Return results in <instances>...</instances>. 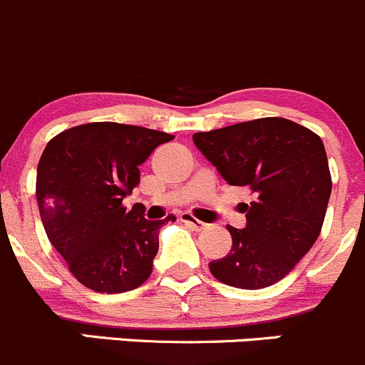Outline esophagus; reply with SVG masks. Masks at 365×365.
Segmentation results:
<instances>
[{
  "label": "esophagus",
  "mask_w": 365,
  "mask_h": 365,
  "mask_svg": "<svg viewBox=\"0 0 365 365\" xmlns=\"http://www.w3.org/2000/svg\"><path fill=\"white\" fill-rule=\"evenodd\" d=\"M181 221H182V223L190 225V227L193 228V230H197V232L204 230V228L207 227V225H205L204 221L197 220V217H193V214H190V212H182L181 214Z\"/></svg>",
  "instance_id": "1"
}]
</instances>
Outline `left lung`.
<instances>
[{
  "instance_id": "left-lung-1",
  "label": "left lung",
  "mask_w": 365,
  "mask_h": 365,
  "mask_svg": "<svg viewBox=\"0 0 365 365\" xmlns=\"http://www.w3.org/2000/svg\"><path fill=\"white\" fill-rule=\"evenodd\" d=\"M230 186L255 193L242 230L228 225L232 250L212 260L221 283L270 287L292 272L322 232L332 179L322 138L284 118H262L193 135Z\"/></svg>"
}]
</instances>
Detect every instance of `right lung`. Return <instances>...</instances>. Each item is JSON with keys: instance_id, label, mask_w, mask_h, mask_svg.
I'll list each match as a JSON object with an SVG mask.
<instances>
[{"instance_id": "add662e5", "label": "right lung", "mask_w": 365, "mask_h": 365, "mask_svg": "<svg viewBox=\"0 0 365 365\" xmlns=\"http://www.w3.org/2000/svg\"><path fill=\"white\" fill-rule=\"evenodd\" d=\"M174 135L119 123H88L56 135L36 168V200L52 246L75 279L98 294H123L153 272L158 234L123 198L140 182L138 165Z\"/></svg>"}]
</instances>
